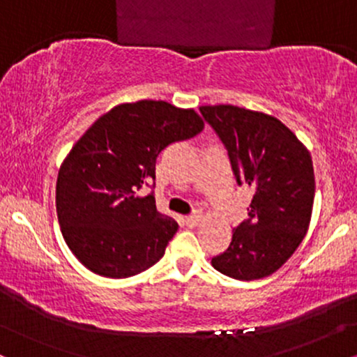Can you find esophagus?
Wrapping results in <instances>:
<instances>
[{
  "label": "esophagus",
  "mask_w": 357,
  "mask_h": 357,
  "mask_svg": "<svg viewBox=\"0 0 357 357\" xmlns=\"http://www.w3.org/2000/svg\"><path fill=\"white\" fill-rule=\"evenodd\" d=\"M202 218H203L202 211H195V213H191L190 216H186V218H184V223H186L188 227L192 228V227H196L199 221H202Z\"/></svg>",
  "instance_id": "esophagus-1"
}]
</instances>
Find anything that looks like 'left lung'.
<instances>
[{"instance_id": "obj_1", "label": "left lung", "mask_w": 357, "mask_h": 357, "mask_svg": "<svg viewBox=\"0 0 357 357\" xmlns=\"http://www.w3.org/2000/svg\"><path fill=\"white\" fill-rule=\"evenodd\" d=\"M204 121L227 147L236 183L253 190L248 220L211 265L236 280L272 275L309 230L315 179L310 153L285 124L236 105H203Z\"/></svg>"}]
</instances>
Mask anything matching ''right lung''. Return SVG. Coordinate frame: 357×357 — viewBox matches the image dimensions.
<instances>
[{
	"instance_id": "add662e5",
	"label": "right lung",
	"mask_w": 357,
	"mask_h": 357,
	"mask_svg": "<svg viewBox=\"0 0 357 357\" xmlns=\"http://www.w3.org/2000/svg\"><path fill=\"white\" fill-rule=\"evenodd\" d=\"M203 119L165 100L121 104L82 136L56 178V216L65 243L90 272L137 275L165 255L178 223L155 210V158L171 142L195 137Z\"/></svg>"
}]
</instances>
